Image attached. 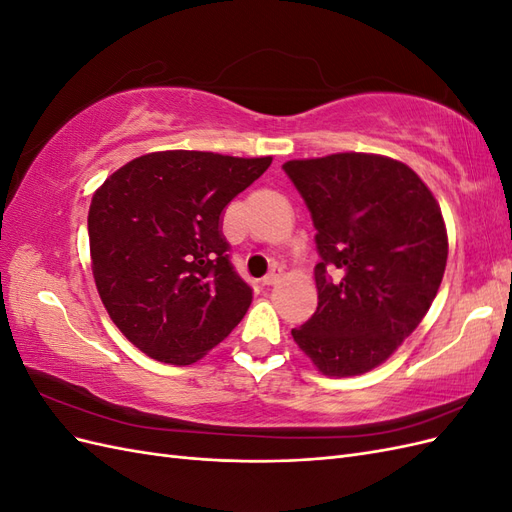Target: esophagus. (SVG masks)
<instances>
[{
  "instance_id": "obj_1",
  "label": "esophagus",
  "mask_w": 512,
  "mask_h": 512,
  "mask_svg": "<svg viewBox=\"0 0 512 512\" xmlns=\"http://www.w3.org/2000/svg\"><path fill=\"white\" fill-rule=\"evenodd\" d=\"M280 277H282V269L273 267L265 277H262V286H273V284L280 282Z\"/></svg>"
}]
</instances>
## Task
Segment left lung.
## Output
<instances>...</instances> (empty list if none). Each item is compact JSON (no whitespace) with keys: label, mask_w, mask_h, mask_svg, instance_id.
<instances>
[{"label":"left lung","mask_w":512,"mask_h":512,"mask_svg":"<svg viewBox=\"0 0 512 512\" xmlns=\"http://www.w3.org/2000/svg\"><path fill=\"white\" fill-rule=\"evenodd\" d=\"M316 226L318 307L297 346L324 376L378 367L421 324L442 284L448 237L438 200L410 166L333 153L282 166Z\"/></svg>","instance_id":"1"}]
</instances>
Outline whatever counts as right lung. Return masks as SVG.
<instances>
[{
    "label": "right lung",
    "mask_w": 512,
    "mask_h": 512,
    "mask_svg": "<svg viewBox=\"0 0 512 512\" xmlns=\"http://www.w3.org/2000/svg\"><path fill=\"white\" fill-rule=\"evenodd\" d=\"M267 158L156 151L121 166L91 198V271L108 316L151 359L192 365L252 303L228 258L222 213Z\"/></svg>",
    "instance_id": "1"
}]
</instances>
